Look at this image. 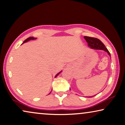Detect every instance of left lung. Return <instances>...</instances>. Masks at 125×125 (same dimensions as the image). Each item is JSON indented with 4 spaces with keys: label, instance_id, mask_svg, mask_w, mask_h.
Segmentation results:
<instances>
[{
    "label": "left lung",
    "instance_id": "left-lung-1",
    "mask_svg": "<svg viewBox=\"0 0 125 125\" xmlns=\"http://www.w3.org/2000/svg\"><path fill=\"white\" fill-rule=\"evenodd\" d=\"M84 38H85L86 41L88 43V46L89 47H91L92 49H99V50H102L108 52V55L109 56H111L110 53L108 51V50L104 46L102 42L98 39L97 38L94 37H88V36H84ZM94 97V96H93Z\"/></svg>",
    "mask_w": 125,
    "mask_h": 125
}]
</instances>
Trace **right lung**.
<instances>
[{
    "label": "right lung",
    "mask_w": 125,
    "mask_h": 125,
    "mask_svg": "<svg viewBox=\"0 0 125 125\" xmlns=\"http://www.w3.org/2000/svg\"><path fill=\"white\" fill-rule=\"evenodd\" d=\"M34 39H36V38H34V37H29V38H27L26 40H25L24 41H23V43H25V42H27L28 41H30V40H34ZM60 73V72H59V73H57L56 75H55V77H56V76L58 75ZM50 92V93H51ZM49 93V94H50Z\"/></svg>",
    "instance_id": "add662e5"
}]
</instances>
